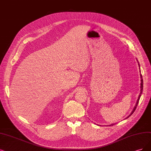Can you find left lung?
<instances>
[{
    "label": "left lung",
    "mask_w": 151,
    "mask_h": 151,
    "mask_svg": "<svg viewBox=\"0 0 151 151\" xmlns=\"http://www.w3.org/2000/svg\"><path fill=\"white\" fill-rule=\"evenodd\" d=\"M141 75V93H140V94H139V98H138V99H137V103H136V106L134 107V109H133V111H132V113H131V114L127 117V118H129V117L131 116V115H132V114H133V113L135 111V110H136V107H137V104H138V103H139V99H140V97H141V94L142 93V90H143V80H142V75ZM111 125H114V124H111Z\"/></svg>",
    "instance_id": "obj_1"
}]
</instances>
